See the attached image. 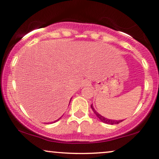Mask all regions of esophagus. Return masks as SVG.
Instances as JSON below:
<instances>
[{
  "label": "esophagus",
  "mask_w": 159,
  "mask_h": 159,
  "mask_svg": "<svg viewBox=\"0 0 159 159\" xmlns=\"http://www.w3.org/2000/svg\"><path fill=\"white\" fill-rule=\"evenodd\" d=\"M89 84H90V82L89 81H87V80H86V81H84V86H89Z\"/></svg>",
  "instance_id": "esophagus-1"
}]
</instances>
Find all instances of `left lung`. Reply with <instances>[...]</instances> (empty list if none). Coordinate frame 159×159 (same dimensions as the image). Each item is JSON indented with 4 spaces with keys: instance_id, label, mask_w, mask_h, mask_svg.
<instances>
[{
    "instance_id": "obj_1",
    "label": "left lung",
    "mask_w": 159,
    "mask_h": 159,
    "mask_svg": "<svg viewBox=\"0 0 159 159\" xmlns=\"http://www.w3.org/2000/svg\"><path fill=\"white\" fill-rule=\"evenodd\" d=\"M91 107L92 108V110H93L94 113L96 114V116H98V118H99L100 121H102L104 123H106V124H109V125H114V124H118L120 123V122H121L123 121V120H109V119H107V118L104 117V116H101L100 114H98L97 111L94 110V108H93V106L91 105Z\"/></svg>"
}]
</instances>
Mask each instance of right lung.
<instances>
[{"mask_svg":"<svg viewBox=\"0 0 159 159\" xmlns=\"http://www.w3.org/2000/svg\"><path fill=\"white\" fill-rule=\"evenodd\" d=\"M59 119H60V118H59ZM59 119H58V120H56V121H55V122H57V121H58V120H59Z\"/></svg>","mask_w":159,"mask_h":159,"instance_id":"add662e5","label":"right lung"}]
</instances>
